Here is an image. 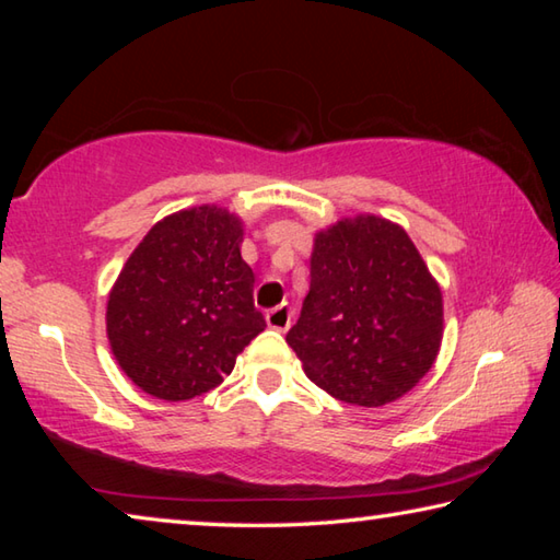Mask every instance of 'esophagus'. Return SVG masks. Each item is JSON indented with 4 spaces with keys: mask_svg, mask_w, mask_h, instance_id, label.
Masks as SVG:
<instances>
[{
    "mask_svg": "<svg viewBox=\"0 0 560 560\" xmlns=\"http://www.w3.org/2000/svg\"><path fill=\"white\" fill-rule=\"evenodd\" d=\"M293 320V308L289 303H281V306L267 311V324L273 330H287Z\"/></svg>",
    "mask_w": 560,
    "mask_h": 560,
    "instance_id": "1",
    "label": "esophagus"
}]
</instances>
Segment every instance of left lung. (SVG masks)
<instances>
[{"mask_svg": "<svg viewBox=\"0 0 560 560\" xmlns=\"http://www.w3.org/2000/svg\"><path fill=\"white\" fill-rule=\"evenodd\" d=\"M442 320V291L407 232L360 214L316 234L311 289L287 343L320 390L381 407L430 371Z\"/></svg>", "mask_w": 560, "mask_h": 560, "instance_id": "left-lung-1", "label": "left lung"}]
</instances>
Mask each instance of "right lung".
<instances>
[{
  "mask_svg": "<svg viewBox=\"0 0 560 560\" xmlns=\"http://www.w3.org/2000/svg\"><path fill=\"white\" fill-rule=\"evenodd\" d=\"M240 217L202 205L160 220L108 293L113 355L160 400L210 393L267 320L254 308V271L242 259Z\"/></svg>",
  "mask_w": 560,
  "mask_h": 560,
  "instance_id": "right-lung-1",
  "label": "right lung"
}]
</instances>
